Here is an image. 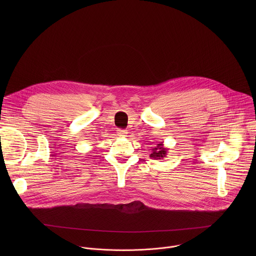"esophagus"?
Here are the masks:
<instances>
[{"instance_id": "esophagus-1", "label": "esophagus", "mask_w": 256, "mask_h": 256, "mask_svg": "<svg viewBox=\"0 0 256 256\" xmlns=\"http://www.w3.org/2000/svg\"><path fill=\"white\" fill-rule=\"evenodd\" d=\"M118 136H122V138H124V136H128V132L126 130H118Z\"/></svg>"}]
</instances>
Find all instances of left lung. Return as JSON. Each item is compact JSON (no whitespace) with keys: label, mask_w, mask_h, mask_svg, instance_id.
<instances>
[{"label":"left lung","mask_w":256,"mask_h":256,"mask_svg":"<svg viewBox=\"0 0 256 256\" xmlns=\"http://www.w3.org/2000/svg\"><path fill=\"white\" fill-rule=\"evenodd\" d=\"M167 152H168V149L164 148L163 142H161V144H158L155 148L152 149V153L150 154V157L156 160H161L163 158H166Z\"/></svg>","instance_id":"left-lung-1"}]
</instances>
